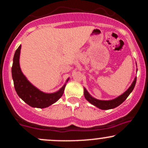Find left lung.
I'll return each instance as SVG.
<instances>
[{"label": "left lung", "mask_w": 148, "mask_h": 148, "mask_svg": "<svg viewBox=\"0 0 148 148\" xmlns=\"http://www.w3.org/2000/svg\"><path fill=\"white\" fill-rule=\"evenodd\" d=\"M136 82V77H135L133 83L128 89L127 90L123 95H120L115 99H113L112 100H99L95 98L92 97L89 92L86 90V88H84V97L86 99L89 101L90 103H92V105L97 107V108H100L102 110H108L111 109V108H114L115 107L118 106L119 105L121 104L122 103L125 101V99L128 97L130 94L132 92V90H134V87H135Z\"/></svg>", "instance_id": "left-lung-1"}]
</instances>
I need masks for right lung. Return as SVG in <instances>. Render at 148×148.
<instances>
[{"mask_svg":"<svg viewBox=\"0 0 148 148\" xmlns=\"http://www.w3.org/2000/svg\"><path fill=\"white\" fill-rule=\"evenodd\" d=\"M21 45L15 51L12 67V76L15 90L21 99L27 104L34 108H43L48 107L58 100L63 95L64 84L58 91L53 93H45L32 85L22 73L19 65L20 51ZM69 79L67 80L68 81Z\"/></svg>","mask_w":148,"mask_h":148,"instance_id":"right-lung-1","label":"right lung"}]
</instances>
